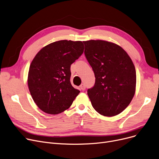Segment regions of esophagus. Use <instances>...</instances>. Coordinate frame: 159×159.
<instances>
[{
	"label": "esophagus",
	"instance_id": "1",
	"mask_svg": "<svg viewBox=\"0 0 159 159\" xmlns=\"http://www.w3.org/2000/svg\"><path fill=\"white\" fill-rule=\"evenodd\" d=\"M80 89H82V91H84V90H85V89H86V86H85L84 84H82L80 85Z\"/></svg>",
	"mask_w": 159,
	"mask_h": 159
}]
</instances>
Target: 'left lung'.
I'll use <instances>...</instances> for the list:
<instances>
[{
  "instance_id": "1",
  "label": "left lung",
  "mask_w": 159,
  "mask_h": 159,
  "mask_svg": "<svg viewBox=\"0 0 159 159\" xmlns=\"http://www.w3.org/2000/svg\"><path fill=\"white\" fill-rule=\"evenodd\" d=\"M84 54L94 72V86L88 89L93 108L114 116L130 104L135 93V67L128 54L115 43L102 40L83 41Z\"/></svg>"
}]
</instances>
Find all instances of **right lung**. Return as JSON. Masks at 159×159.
<instances>
[{"mask_svg": "<svg viewBox=\"0 0 159 159\" xmlns=\"http://www.w3.org/2000/svg\"><path fill=\"white\" fill-rule=\"evenodd\" d=\"M84 49L82 41L61 40L45 46L34 57L28 85L33 100L44 112H64L80 93L71 84L70 67Z\"/></svg>", "mask_w": 159, "mask_h": 159, "instance_id": "1", "label": "right lung"}]
</instances>
